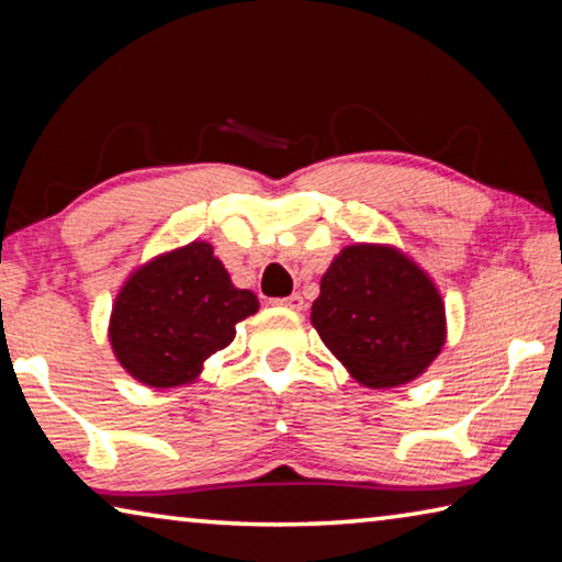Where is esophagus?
Listing matches in <instances>:
<instances>
[{"label": "esophagus", "mask_w": 562, "mask_h": 562, "mask_svg": "<svg viewBox=\"0 0 562 562\" xmlns=\"http://www.w3.org/2000/svg\"><path fill=\"white\" fill-rule=\"evenodd\" d=\"M280 304H282V307H290V310H294V312H300V310L304 307V300H302L300 292H292L290 297H282Z\"/></svg>", "instance_id": "esophagus-1"}]
</instances>
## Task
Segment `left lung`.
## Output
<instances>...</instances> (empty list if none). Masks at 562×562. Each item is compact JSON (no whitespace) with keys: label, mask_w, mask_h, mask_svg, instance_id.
<instances>
[{"label":"left lung","mask_w":562,"mask_h":562,"mask_svg":"<svg viewBox=\"0 0 562 562\" xmlns=\"http://www.w3.org/2000/svg\"><path fill=\"white\" fill-rule=\"evenodd\" d=\"M312 325L349 374L372 389L412 382L446 339L441 294L384 245H351L337 255L312 304Z\"/></svg>","instance_id":"8db88e82"}]
</instances>
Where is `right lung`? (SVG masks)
Masks as SVG:
<instances>
[{
	"label": "right lung",
	"mask_w": 562,
	"mask_h": 562,
	"mask_svg": "<svg viewBox=\"0 0 562 562\" xmlns=\"http://www.w3.org/2000/svg\"><path fill=\"white\" fill-rule=\"evenodd\" d=\"M252 312L258 297L235 288L213 247L190 243L131 274L113 304L111 347L138 382L188 384Z\"/></svg>",
	"instance_id": "right-lung-1"
}]
</instances>
